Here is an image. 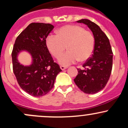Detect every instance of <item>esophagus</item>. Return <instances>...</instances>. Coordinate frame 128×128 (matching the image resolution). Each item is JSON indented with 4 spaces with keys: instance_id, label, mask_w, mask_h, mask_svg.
<instances>
[{
    "instance_id": "34e87169",
    "label": "esophagus",
    "mask_w": 128,
    "mask_h": 128,
    "mask_svg": "<svg viewBox=\"0 0 128 128\" xmlns=\"http://www.w3.org/2000/svg\"><path fill=\"white\" fill-rule=\"evenodd\" d=\"M60 68H61V69L62 70H64L66 69L67 67H64V66H60Z\"/></svg>"
}]
</instances>
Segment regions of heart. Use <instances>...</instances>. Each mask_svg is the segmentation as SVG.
Instances as JSON below:
<instances>
[{
  "mask_svg": "<svg viewBox=\"0 0 128 128\" xmlns=\"http://www.w3.org/2000/svg\"><path fill=\"white\" fill-rule=\"evenodd\" d=\"M46 45L50 53L58 58L67 47L68 51L59 58L62 66H68L78 60L84 62L92 56L95 46L93 34L79 25H67L56 30V35L50 34Z\"/></svg>",
  "mask_w": 128,
  "mask_h": 128,
  "instance_id": "heart-1",
  "label": "heart"
}]
</instances>
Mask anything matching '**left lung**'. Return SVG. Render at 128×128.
Returning a JSON list of instances; mask_svg holds the SVG:
<instances>
[{
    "label": "left lung",
    "mask_w": 128,
    "mask_h": 128,
    "mask_svg": "<svg viewBox=\"0 0 128 128\" xmlns=\"http://www.w3.org/2000/svg\"><path fill=\"white\" fill-rule=\"evenodd\" d=\"M78 23L86 25L92 31L95 46L92 56L78 68V74L74 82L79 89L88 94L100 92L106 86L112 68L113 53L109 39L100 26L88 19H81Z\"/></svg>",
    "instance_id": "1"
}]
</instances>
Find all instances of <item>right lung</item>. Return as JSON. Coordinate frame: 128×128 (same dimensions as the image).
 Instances as JSON below:
<instances>
[{
    "mask_svg": "<svg viewBox=\"0 0 128 128\" xmlns=\"http://www.w3.org/2000/svg\"><path fill=\"white\" fill-rule=\"evenodd\" d=\"M53 28L50 24H30L18 36L12 52V68L18 84L36 97L44 96L53 89L56 77L62 71L54 62L46 45V38ZM22 51L30 54V65L19 62L18 56Z\"/></svg>",
    "mask_w": 128,
    "mask_h": 128,
    "instance_id": "right-lung-1",
    "label": "right lung"
}]
</instances>
